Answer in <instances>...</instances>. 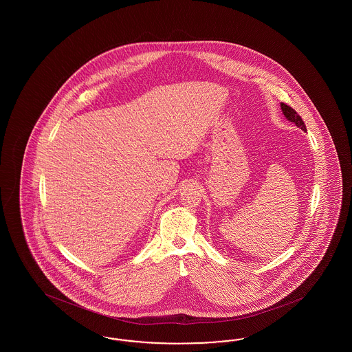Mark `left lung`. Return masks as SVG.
I'll use <instances>...</instances> for the list:
<instances>
[{
    "mask_svg": "<svg viewBox=\"0 0 352 352\" xmlns=\"http://www.w3.org/2000/svg\"><path fill=\"white\" fill-rule=\"evenodd\" d=\"M281 109H283V113H284L285 118H287L290 122H294L303 132H306V125H305V122L302 121L301 116H300L292 107H289V105H286L284 102H281Z\"/></svg>",
    "mask_w": 352,
    "mask_h": 352,
    "instance_id": "1",
    "label": "left lung"
}]
</instances>
